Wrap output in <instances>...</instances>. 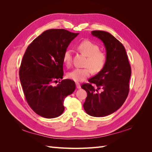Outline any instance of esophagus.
I'll return each mask as SVG.
<instances>
[{"mask_svg": "<svg viewBox=\"0 0 152 152\" xmlns=\"http://www.w3.org/2000/svg\"><path fill=\"white\" fill-rule=\"evenodd\" d=\"M76 87L77 89H80V84L79 83V82H76Z\"/></svg>", "mask_w": 152, "mask_h": 152, "instance_id": "1", "label": "esophagus"}]
</instances>
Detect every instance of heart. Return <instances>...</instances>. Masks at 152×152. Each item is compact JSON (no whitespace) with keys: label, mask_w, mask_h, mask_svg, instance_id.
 Segmentation results:
<instances>
[{"label":"heart","mask_w":152,"mask_h":152,"mask_svg":"<svg viewBox=\"0 0 152 152\" xmlns=\"http://www.w3.org/2000/svg\"><path fill=\"white\" fill-rule=\"evenodd\" d=\"M77 49L86 56L84 68H77L67 73L66 77L75 82H81L88 77L91 72L98 73L104 68L107 61V56L104 52L100 50V48L88 40L82 41L77 45ZM63 60L65 65L70 66L72 61V55L70 50H66L63 54Z\"/></svg>","instance_id":"1"}]
</instances>
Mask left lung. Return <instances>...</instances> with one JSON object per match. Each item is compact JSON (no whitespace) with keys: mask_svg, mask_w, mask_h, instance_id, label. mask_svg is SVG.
Here are the masks:
<instances>
[{"mask_svg":"<svg viewBox=\"0 0 152 152\" xmlns=\"http://www.w3.org/2000/svg\"><path fill=\"white\" fill-rule=\"evenodd\" d=\"M91 34L103 42L107 61L103 70L81 87L87 92L83 107L89 115L102 117L120 108L129 91L131 68L125 48L108 32L101 30Z\"/></svg>","mask_w":152,"mask_h":152,"instance_id":"8db88e82","label":"left lung"}]
</instances>
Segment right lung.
<instances>
[{"mask_svg":"<svg viewBox=\"0 0 152 152\" xmlns=\"http://www.w3.org/2000/svg\"><path fill=\"white\" fill-rule=\"evenodd\" d=\"M79 34L65 29H50L34 39L27 48L19 71L27 103L39 115L57 117L65 110L64 99L75 89L74 81L62 80L63 54Z\"/></svg>","mask_w":152,"mask_h":152,"instance_id":"obj_1","label":"right lung"}]
</instances>
